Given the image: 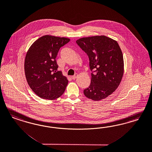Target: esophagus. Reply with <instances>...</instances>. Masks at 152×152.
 I'll list each match as a JSON object with an SVG mask.
<instances>
[{
    "label": "esophagus",
    "instance_id": "obj_1",
    "mask_svg": "<svg viewBox=\"0 0 152 152\" xmlns=\"http://www.w3.org/2000/svg\"><path fill=\"white\" fill-rule=\"evenodd\" d=\"M77 76H78V74H77V73H76L74 76H72L71 77H72V79H75L77 77Z\"/></svg>",
    "mask_w": 152,
    "mask_h": 152
}]
</instances>
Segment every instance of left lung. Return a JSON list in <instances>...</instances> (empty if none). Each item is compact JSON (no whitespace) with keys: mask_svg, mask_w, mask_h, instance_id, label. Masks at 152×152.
I'll return each instance as SVG.
<instances>
[{"mask_svg":"<svg viewBox=\"0 0 152 152\" xmlns=\"http://www.w3.org/2000/svg\"><path fill=\"white\" fill-rule=\"evenodd\" d=\"M76 42L87 54L93 71L84 95L95 101L105 99L118 88L124 75V58L118 42L104 35L83 37Z\"/></svg>","mask_w":152,"mask_h":152,"instance_id":"left-lung-1","label":"left lung"}]
</instances>
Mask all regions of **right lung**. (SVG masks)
I'll list each match as a JSON object with an SVG mask.
<instances>
[{
	"instance_id": "add662e5",
	"label": "right lung",
	"mask_w": 152,
	"mask_h": 152,
	"mask_svg": "<svg viewBox=\"0 0 152 152\" xmlns=\"http://www.w3.org/2000/svg\"><path fill=\"white\" fill-rule=\"evenodd\" d=\"M69 41L66 37L46 35L37 39L27 52L24 63L27 82L41 98L57 99L66 90L68 80L58 71L56 58L60 48Z\"/></svg>"
}]
</instances>
